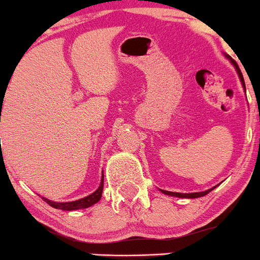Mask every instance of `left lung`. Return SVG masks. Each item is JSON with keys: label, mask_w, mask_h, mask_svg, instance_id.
I'll use <instances>...</instances> for the list:
<instances>
[{"label": "left lung", "mask_w": 260, "mask_h": 260, "mask_svg": "<svg viewBox=\"0 0 260 260\" xmlns=\"http://www.w3.org/2000/svg\"><path fill=\"white\" fill-rule=\"evenodd\" d=\"M231 60H232V59H231ZM232 63H233L234 66H236V69H237V72H238V74H239V78H241V82L243 83V86H244V88H245V84H244V79H243L242 72H241V69H239L238 64H237L236 62H234V60H232ZM213 188H214V187H213ZM213 188H211V189H207V191H205V192H194V193H177V192L164 191V189H161V191H162L165 194H170V196H175V197H183V198H197V197H202V196H206V194L209 193V192H211L212 189H213Z\"/></svg>", "instance_id": "8db88e82"}]
</instances>
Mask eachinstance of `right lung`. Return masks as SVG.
<instances>
[{
	"instance_id": "obj_1",
	"label": "right lung",
	"mask_w": 260,
	"mask_h": 260,
	"mask_svg": "<svg viewBox=\"0 0 260 260\" xmlns=\"http://www.w3.org/2000/svg\"><path fill=\"white\" fill-rule=\"evenodd\" d=\"M103 187H104V175L102 176V183H100L99 188H98L94 193L89 194V196L82 198V200L74 201V202H63V203L53 202V201L47 200V198H44V197H43V200H44V202L48 203V205L52 206L53 208L62 209V211H74V209L88 208V207H90V206L95 205L98 201L102 198Z\"/></svg>"
}]
</instances>
